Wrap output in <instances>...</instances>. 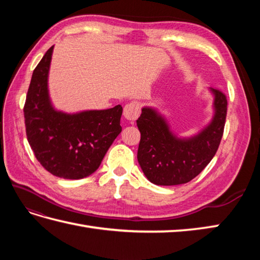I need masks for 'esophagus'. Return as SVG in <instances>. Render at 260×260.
<instances>
[{"label":"esophagus","mask_w":260,"mask_h":260,"mask_svg":"<svg viewBox=\"0 0 260 260\" xmlns=\"http://www.w3.org/2000/svg\"><path fill=\"white\" fill-rule=\"evenodd\" d=\"M140 114H141V107H140V104L137 102H132L129 104H127L124 107V117L127 120L133 121L137 119Z\"/></svg>","instance_id":"obj_1"}]
</instances>
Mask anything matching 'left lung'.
I'll list each match as a JSON object with an SVG mask.
<instances>
[{
	"instance_id": "8db88e82",
	"label": "left lung",
	"mask_w": 260,
	"mask_h": 260,
	"mask_svg": "<svg viewBox=\"0 0 260 260\" xmlns=\"http://www.w3.org/2000/svg\"><path fill=\"white\" fill-rule=\"evenodd\" d=\"M209 90L213 95L212 119L201 132L190 137L176 136L155 108H142L136 120L141 132L137 159L152 183H187L200 174L215 155L222 139L228 103L222 91L212 87Z\"/></svg>"
}]
</instances>
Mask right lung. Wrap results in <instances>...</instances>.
<instances>
[{
  "label": "right lung",
  "mask_w": 260,
  "mask_h": 260,
  "mask_svg": "<svg viewBox=\"0 0 260 260\" xmlns=\"http://www.w3.org/2000/svg\"><path fill=\"white\" fill-rule=\"evenodd\" d=\"M53 46L33 70L24 105L27 142L40 164L58 178L79 180L99 168L121 132L123 107L64 113L53 107L48 89Z\"/></svg>",
  "instance_id": "add662e5"
}]
</instances>
